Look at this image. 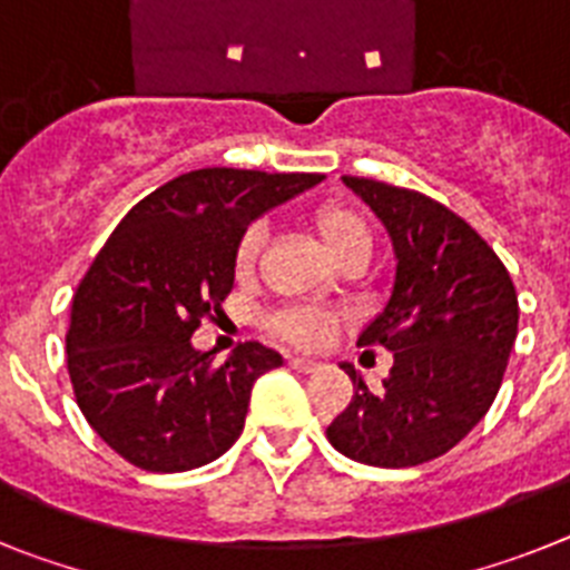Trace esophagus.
<instances>
[{
	"label": "esophagus",
	"mask_w": 570,
	"mask_h": 570,
	"mask_svg": "<svg viewBox=\"0 0 570 570\" xmlns=\"http://www.w3.org/2000/svg\"><path fill=\"white\" fill-rule=\"evenodd\" d=\"M289 367L298 370V373H315V370H321V361L309 358V355H289Z\"/></svg>",
	"instance_id": "obj_1"
}]
</instances>
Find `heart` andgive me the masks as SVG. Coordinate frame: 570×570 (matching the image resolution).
<instances>
[{"label": "heart", "mask_w": 570, "mask_h": 570, "mask_svg": "<svg viewBox=\"0 0 570 570\" xmlns=\"http://www.w3.org/2000/svg\"><path fill=\"white\" fill-rule=\"evenodd\" d=\"M309 226L318 235L321 246L335 257L338 264L346 261H367L373 252V232H370L367 220L346 203L324 200L309 212ZM266 232L261 224H252L249 229L240 235L235 246V269L240 278H246L257 266V257L264 252ZM266 326L278 338L289 341L298 346H321L338 326V315L318 309V306H284L278 313H272L266 318Z\"/></svg>", "instance_id": "obj_1"}]
</instances>
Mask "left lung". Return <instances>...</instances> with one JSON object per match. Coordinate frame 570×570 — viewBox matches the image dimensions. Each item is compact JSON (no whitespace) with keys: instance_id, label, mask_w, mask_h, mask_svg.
Instances as JSON below:
<instances>
[{"instance_id":"8db88e82","label":"left lung","mask_w":570,"mask_h":570,"mask_svg":"<svg viewBox=\"0 0 570 570\" xmlns=\"http://www.w3.org/2000/svg\"><path fill=\"white\" fill-rule=\"evenodd\" d=\"M387 226L395 249L390 301L358 335L393 353L370 390L353 364V402L326 428L338 453L373 468H415L456 448L491 410L517 341L513 281L468 220L433 197L344 175Z\"/></svg>"}]
</instances>
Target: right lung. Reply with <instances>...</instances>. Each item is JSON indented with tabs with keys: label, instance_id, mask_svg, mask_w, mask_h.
I'll list each match as a JSON object with an SVG mask.
<instances>
[{
	"label": "right lung",
	"instance_id": "1",
	"mask_svg": "<svg viewBox=\"0 0 570 570\" xmlns=\"http://www.w3.org/2000/svg\"><path fill=\"white\" fill-rule=\"evenodd\" d=\"M321 180L197 168L142 197L94 257L71 301L68 375L86 422L126 462L183 473L237 442L252 384L284 358L246 341L215 364L191 335L235 286L246 226Z\"/></svg>",
	"mask_w": 570,
	"mask_h": 570
}]
</instances>
